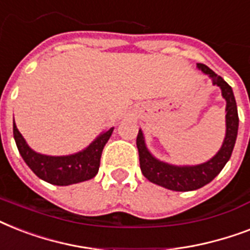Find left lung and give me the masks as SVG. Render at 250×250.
Masks as SVG:
<instances>
[{
    "label": "left lung",
    "instance_id": "1",
    "mask_svg": "<svg viewBox=\"0 0 250 250\" xmlns=\"http://www.w3.org/2000/svg\"><path fill=\"white\" fill-rule=\"evenodd\" d=\"M197 67L204 74L209 75L213 80L214 85H218L222 90V96L227 102L226 105V137L219 152L205 164L196 165V166H174L166 162L157 160L152 156L145 145L143 131L139 129L136 139V145L139 149V160H140L141 172L149 182L165 187L167 189L187 192L194 190L206 186L219 172L225 165L229 162L232 154L233 146L236 143L237 128H239V115H237V106L233 96L232 88L226 83L223 78L217 75L213 70L202 63H197Z\"/></svg>",
    "mask_w": 250,
    "mask_h": 250
}]
</instances>
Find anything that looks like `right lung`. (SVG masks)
I'll list each match as a JSON object with an SVG mask.
<instances>
[{
	"instance_id": "obj_1",
	"label": "right lung",
	"mask_w": 250,
	"mask_h": 250,
	"mask_svg": "<svg viewBox=\"0 0 250 250\" xmlns=\"http://www.w3.org/2000/svg\"><path fill=\"white\" fill-rule=\"evenodd\" d=\"M114 128L102 132L84 150L71 156H45L29 148L13 122L14 139L21 158L28 167L45 182L54 186H70L94 178L98 172L102 149L111 136Z\"/></svg>"
}]
</instances>
